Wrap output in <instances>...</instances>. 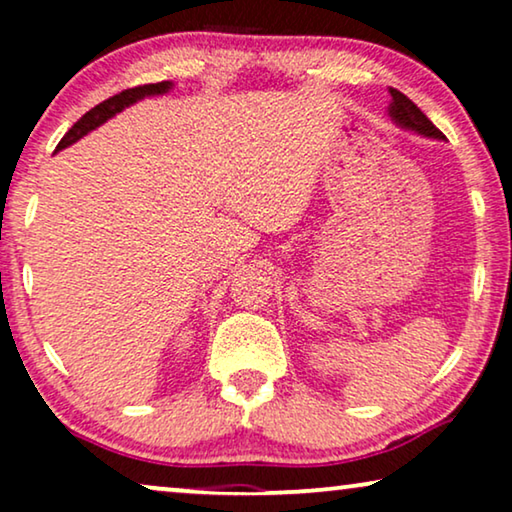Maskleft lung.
I'll return each mask as SVG.
<instances>
[{"label":"left lung","mask_w":512,"mask_h":512,"mask_svg":"<svg viewBox=\"0 0 512 512\" xmlns=\"http://www.w3.org/2000/svg\"><path fill=\"white\" fill-rule=\"evenodd\" d=\"M390 95H392V104H390V115L394 120L399 122L401 127H408V129H415L417 134H424V136H431V139H445L441 129H438L434 122H431L427 115H424L417 106L410 102V99L403 95V92L390 88Z\"/></svg>","instance_id":"8db88e82"}]
</instances>
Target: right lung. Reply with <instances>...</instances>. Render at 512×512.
Returning a JSON list of instances; mask_svg holds the SVG:
<instances>
[{
	"label": "right lung",
	"instance_id": "right-lung-1",
	"mask_svg": "<svg viewBox=\"0 0 512 512\" xmlns=\"http://www.w3.org/2000/svg\"><path fill=\"white\" fill-rule=\"evenodd\" d=\"M171 88L169 81H162V83H148V85H136V88H129V90H122L118 95H113L109 99H104L102 104H97L95 109H90L88 113L83 115L81 120L74 122V127L69 129L67 134L62 136V141L57 143L55 150H62L71 146V143H76L78 139H83L85 134L92 132V129L102 125L109 118H113L115 113H120L125 106L139 102V99L148 97V95H162V92H167Z\"/></svg>",
	"mask_w": 512,
	"mask_h": 512
}]
</instances>
